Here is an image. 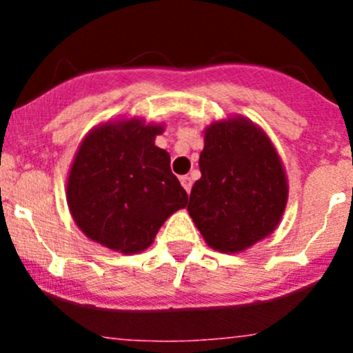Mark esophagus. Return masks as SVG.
<instances>
[{"mask_svg":"<svg viewBox=\"0 0 353 353\" xmlns=\"http://www.w3.org/2000/svg\"><path fill=\"white\" fill-rule=\"evenodd\" d=\"M181 184H183L184 190H186L188 193H190L191 186H193V179H191L190 176H183V177H181Z\"/></svg>","mask_w":353,"mask_h":353,"instance_id":"esophagus-1","label":"esophagus"}]
</instances>
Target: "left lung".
<instances>
[{"mask_svg":"<svg viewBox=\"0 0 353 353\" xmlns=\"http://www.w3.org/2000/svg\"><path fill=\"white\" fill-rule=\"evenodd\" d=\"M199 170L188 212L210 248L244 251L275 230L287 205V179L272 141L254 124L237 117L212 124Z\"/></svg>","mask_w":353,"mask_h":353,"instance_id":"8db88e82","label":"left lung"}]
</instances>
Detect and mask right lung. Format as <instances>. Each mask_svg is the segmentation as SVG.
<instances>
[{"instance_id": "1", "label": "right lung", "mask_w": 353, "mask_h": 353, "mask_svg": "<svg viewBox=\"0 0 353 353\" xmlns=\"http://www.w3.org/2000/svg\"><path fill=\"white\" fill-rule=\"evenodd\" d=\"M162 126L140 119L102 124L81 143L68 177V206L88 239L133 254L154 243L162 223L188 203L155 147Z\"/></svg>"}]
</instances>
